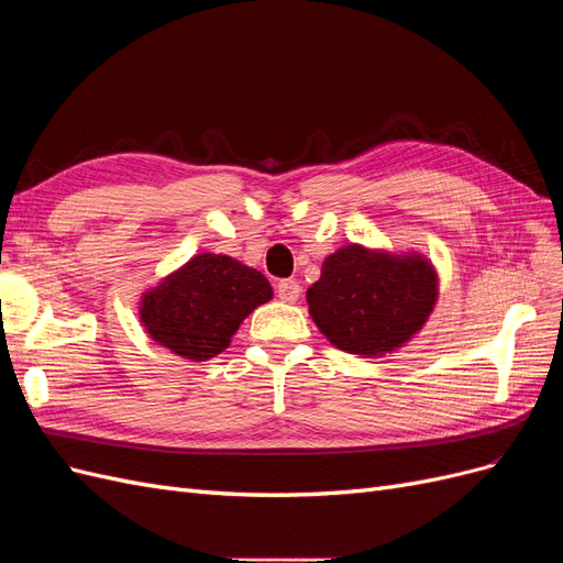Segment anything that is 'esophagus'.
Wrapping results in <instances>:
<instances>
[{
    "mask_svg": "<svg viewBox=\"0 0 563 563\" xmlns=\"http://www.w3.org/2000/svg\"><path fill=\"white\" fill-rule=\"evenodd\" d=\"M277 296L284 302H296L300 298V284L296 279H279L277 282Z\"/></svg>",
    "mask_w": 563,
    "mask_h": 563,
    "instance_id": "esophagus-1",
    "label": "esophagus"
}]
</instances>
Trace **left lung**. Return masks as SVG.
I'll list each match as a JSON object with an SVG mask.
<instances>
[{
  "instance_id": "obj_1",
  "label": "left lung",
  "mask_w": 563,
  "mask_h": 563,
  "mask_svg": "<svg viewBox=\"0 0 563 563\" xmlns=\"http://www.w3.org/2000/svg\"><path fill=\"white\" fill-rule=\"evenodd\" d=\"M437 302L434 267L422 255L350 244L331 253L308 288L310 317L338 350L380 356L401 347Z\"/></svg>"
}]
</instances>
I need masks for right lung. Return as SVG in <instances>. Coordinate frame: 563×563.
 Segmentation results:
<instances>
[{
    "label": "right lung",
    "mask_w": 563,
    "mask_h": 563,
    "mask_svg": "<svg viewBox=\"0 0 563 563\" xmlns=\"http://www.w3.org/2000/svg\"><path fill=\"white\" fill-rule=\"evenodd\" d=\"M269 298L272 286L258 269L230 255L199 253L143 296L141 321L155 343L185 360L207 362Z\"/></svg>",
    "instance_id": "1"
}]
</instances>
